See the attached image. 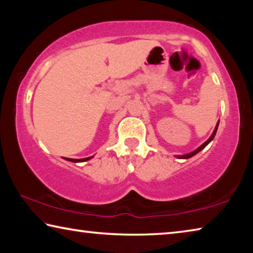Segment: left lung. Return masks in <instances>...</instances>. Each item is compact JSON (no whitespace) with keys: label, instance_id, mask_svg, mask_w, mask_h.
I'll return each instance as SVG.
<instances>
[{"label":"left lung","instance_id":"1","mask_svg":"<svg viewBox=\"0 0 253 253\" xmlns=\"http://www.w3.org/2000/svg\"><path fill=\"white\" fill-rule=\"evenodd\" d=\"M217 127H219V122H217V124H216V126H215V128H214V130H213V132H212V135L210 136V138L207 140V142H204L202 145H201L200 147H198L195 149V151H193V152H191V153H188V154H184V155H176V157L177 158H182V160H187V158H191L192 156H194V155H196V154H198L199 152H201L202 151V149L207 146V145H209L210 143L212 142L213 140V138H214V136H215V134H216V130H217Z\"/></svg>","mask_w":253,"mask_h":253}]
</instances>
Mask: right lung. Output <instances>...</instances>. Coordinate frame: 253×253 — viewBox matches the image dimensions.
Returning <instances> with one entry per match:
<instances>
[{"label":"right lung","instance_id":"right-lung-1","mask_svg":"<svg viewBox=\"0 0 253 253\" xmlns=\"http://www.w3.org/2000/svg\"><path fill=\"white\" fill-rule=\"evenodd\" d=\"M93 156H90V157H85V158H80V160H76V158H67L65 157L66 161H69V162H74V163H80V162H85V161H89L91 160Z\"/></svg>","mask_w":253,"mask_h":253}]
</instances>
